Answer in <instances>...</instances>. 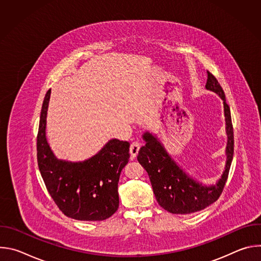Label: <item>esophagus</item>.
I'll use <instances>...</instances> for the list:
<instances>
[{"label":"esophagus","mask_w":261,"mask_h":261,"mask_svg":"<svg viewBox=\"0 0 261 261\" xmlns=\"http://www.w3.org/2000/svg\"><path fill=\"white\" fill-rule=\"evenodd\" d=\"M140 145L141 144L138 141H133L131 143V145H130V154H131L132 158H135L137 156L138 151H139V148H140Z\"/></svg>","instance_id":"1"}]
</instances>
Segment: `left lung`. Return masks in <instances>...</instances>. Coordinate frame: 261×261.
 I'll list each match as a JSON object with an SVG mask.
<instances>
[{"mask_svg":"<svg viewBox=\"0 0 261 261\" xmlns=\"http://www.w3.org/2000/svg\"><path fill=\"white\" fill-rule=\"evenodd\" d=\"M205 89L217 94L223 100L224 107L227 136L226 161L224 170L216 184L206 185L191 176L170 156L156 134L150 131L142 134L145 144L140 147L137 160L150 177L159 205L171 214H192L214 203L222 193L229 173L233 158V129L230 108L226 103L224 91L208 71Z\"/></svg>","mask_w":261,"mask_h":261,"instance_id":"left-lung-1","label":"left lung"}]
</instances>
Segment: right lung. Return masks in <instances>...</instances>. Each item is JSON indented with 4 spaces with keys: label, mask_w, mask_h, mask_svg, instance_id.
<instances>
[{
    "label": "right lung",
    "mask_w": 261,
    "mask_h": 261,
    "mask_svg": "<svg viewBox=\"0 0 261 261\" xmlns=\"http://www.w3.org/2000/svg\"><path fill=\"white\" fill-rule=\"evenodd\" d=\"M50 92L44 97L37 136L41 176L54 201L67 217L81 221L105 220L119 207L118 182L130 158V143L113 138L84 161L59 159L46 137Z\"/></svg>",
    "instance_id": "add662e5"
}]
</instances>
